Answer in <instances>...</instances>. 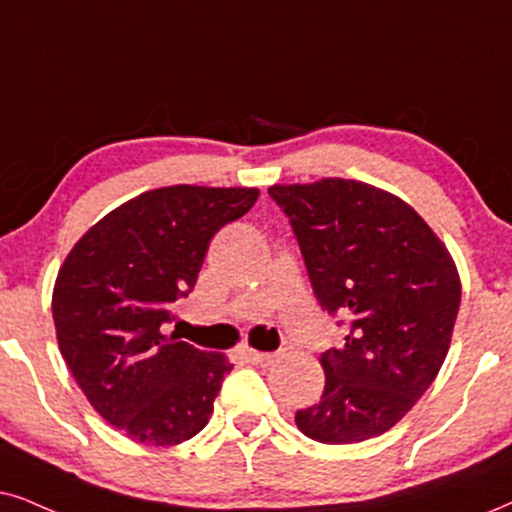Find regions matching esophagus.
Returning <instances> with one entry per match:
<instances>
[{"mask_svg":"<svg viewBox=\"0 0 512 512\" xmlns=\"http://www.w3.org/2000/svg\"><path fill=\"white\" fill-rule=\"evenodd\" d=\"M248 357L260 366H276L278 361L286 359V354H283V352H255V349H250Z\"/></svg>","mask_w":512,"mask_h":512,"instance_id":"1","label":"esophagus"}]
</instances>
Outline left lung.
Listing matches in <instances>:
<instances>
[{
  "label": "left lung",
  "instance_id": "obj_1",
  "mask_svg": "<svg viewBox=\"0 0 512 512\" xmlns=\"http://www.w3.org/2000/svg\"><path fill=\"white\" fill-rule=\"evenodd\" d=\"M316 300L349 321L321 354L326 387L295 413L304 435L354 444L397 425L437 378L461 304L449 250L411 205L354 179L274 184Z\"/></svg>",
  "mask_w": 512,
  "mask_h": 512
}]
</instances>
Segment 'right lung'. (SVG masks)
I'll list each match as a JSON object with an SVG mask.
<instances>
[{"label":"right lung","mask_w":512,"mask_h":512,"mask_svg":"<svg viewBox=\"0 0 512 512\" xmlns=\"http://www.w3.org/2000/svg\"><path fill=\"white\" fill-rule=\"evenodd\" d=\"M257 196L189 184L146 191L96 222L58 269L51 312L63 359L99 416L134 442L174 446L208 425L234 366L163 326L196 286L212 236Z\"/></svg>","instance_id":"1"}]
</instances>
